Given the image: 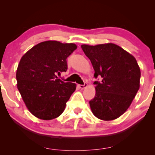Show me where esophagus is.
<instances>
[{
  "label": "esophagus",
  "mask_w": 155,
  "mask_h": 155,
  "mask_svg": "<svg viewBox=\"0 0 155 155\" xmlns=\"http://www.w3.org/2000/svg\"><path fill=\"white\" fill-rule=\"evenodd\" d=\"M87 86V83H84V84H79V85L80 89H84Z\"/></svg>",
  "instance_id": "1"
}]
</instances>
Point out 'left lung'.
<instances>
[{
  "label": "left lung",
  "mask_w": 155,
  "mask_h": 155,
  "mask_svg": "<svg viewBox=\"0 0 155 155\" xmlns=\"http://www.w3.org/2000/svg\"><path fill=\"white\" fill-rule=\"evenodd\" d=\"M81 47L91 61L94 76L101 79L94 82L92 114L102 120H115L127 111L139 90L140 71L136 58L114 44Z\"/></svg>",
  "instance_id": "left-lung-1"
}]
</instances>
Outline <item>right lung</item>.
<instances>
[{
  "instance_id": "1",
  "label": "right lung",
  "mask_w": 155,
  "mask_h": 155,
  "mask_svg": "<svg viewBox=\"0 0 155 155\" xmlns=\"http://www.w3.org/2000/svg\"><path fill=\"white\" fill-rule=\"evenodd\" d=\"M77 48L57 41L41 42L21 58L17 70V88L28 109L37 118L50 120L64 111L76 84L58 77L68 69L66 59Z\"/></svg>"
}]
</instances>
